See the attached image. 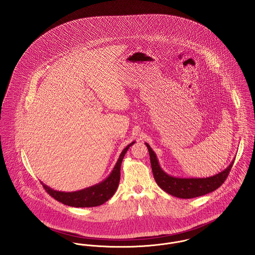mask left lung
I'll list each match as a JSON object with an SVG mask.
<instances>
[{
    "label": "left lung",
    "instance_id": "left-lung-1",
    "mask_svg": "<svg viewBox=\"0 0 255 255\" xmlns=\"http://www.w3.org/2000/svg\"><path fill=\"white\" fill-rule=\"evenodd\" d=\"M145 145L149 152L150 163L156 183L165 193L179 198H194L217 190L227 178L234 163L233 160L225 170L206 178H180L165 172L159 165L155 152L147 142H145Z\"/></svg>",
    "mask_w": 255,
    "mask_h": 255
}]
</instances>
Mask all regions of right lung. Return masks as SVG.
<instances>
[{"label": "right lung", "instance_id": "1", "mask_svg": "<svg viewBox=\"0 0 255 255\" xmlns=\"http://www.w3.org/2000/svg\"><path fill=\"white\" fill-rule=\"evenodd\" d=\"M135 143V141L131 142L128 144L124 149L122 150L120 154V158L115 165L114 169L112 170L111 174L103 180L102 182L93 185L89 188L76 191V192H70V193H65V192H60V191H55L51 189L50 187L46 186L42 182H40L45 189L46 192L54 197L56 200L60 201L61 203L71 206V207H95L99 206L106 201H108L113 195H115L119 184H120V166L122 160L129 149L130 146H132Z\"/></svg>", "mask_w": 255, "mask_h": 255}]
</instances>
